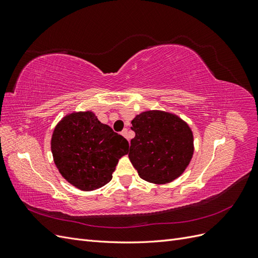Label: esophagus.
<instances>
[{"label":"esophagus","mask_w":258,"mask_h":258,"mask_svg":"<svg viewBox=\"0 0 258 258\" xmlns=\"http://www.w3.org/2000/svg\"><path fill=\"white\" fill-rule=\"evenodd\" d=\"M122 137H124V138H127V135H128V129H123L122 131H121V134H120Z\"/></svg>","instance_id":"1"}]
</instances>
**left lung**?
Segmentation results:
<instances>
[{"label": "left lung", "instance_id": "obj_1", "mask_svg": "<svg viewBox=\"0 0 258 258\" xmlns=\"http://www.w3.org/2000/svg\"><path fill=\"white\" fill-rule=\"evenodd\" d=\"M129 159L140 177L154 184L174 181L189 165L194 136L187 122L172 113L146 111L131 121Z\"/></svg>", "mask_w": 258, "mask_h": 258}]
</instances>
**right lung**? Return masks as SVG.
<instances>
[{"label": "right lung", "instance_id": "right-lung-1", "mask_svg": "<svg viewBox=\"0 0 258 258\" xmlns=\"http://www.w3.org/2000/svg\"><path fill=\"white\" fill-rule=\"evenodd\" d=\"M51 153L60 174L76 188L90 191L112 179L129 143L93 112L66 115L54 128Z\"/></svg>", "mask_w": 258, "mask_h": 258}]
</instances>
